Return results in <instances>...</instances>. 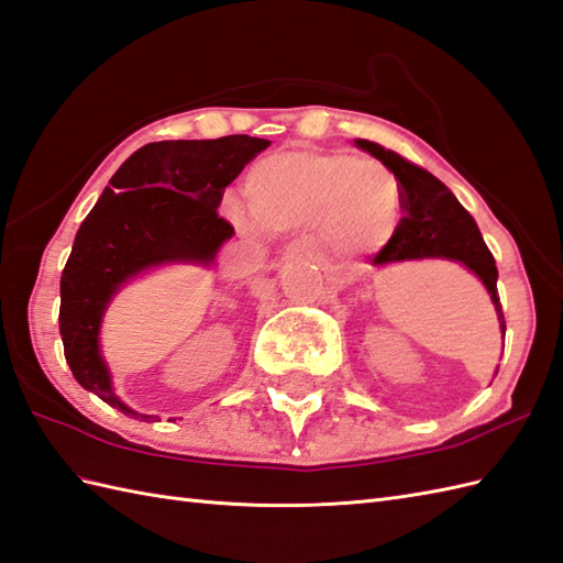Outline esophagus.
<instances>
[{"mask_svg":"<svg viewBox=\"0 0 563 563\" xmlns=\"http://www.w3.org/2000/svg\"><path fill=\"white\" fill-rule=\"evenodd\" d=\"M303 255H313V245L308 241H296L284 250V257H303Z\"/></svg>","mask_w":563,"mask_h":563,"instance_id":"1","label":"esophagus"}]
</instances>
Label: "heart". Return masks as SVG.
<instances>
[{
    "instance_id": "1",
    "label": "heart",
    "mask_w": 563,
    "mask_h": 563,
    "mask_svg": "<svg viewBox=\"0 0 563 563\" xmlns=\"http://www.w3.org/2000/svg\"><path fill=\"white\" fill-rule=\"evenodd\" d=\"M250 214L227 205L229 219L245 233H291L318 227L322 241L336 233L366 239L390 233L399 211V185L378 161H358L344 152L296 148L274 154L247 173Z\"/></svg>"
}]
</instances>
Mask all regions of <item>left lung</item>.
Wrapping results in <instances>:
<instances>
[{"instance_id":"8db88e82","label":"left lung","mask_w":563,"mask_h":563,"mask_svg":"<svg viewBox=\"0 0 563 563\" xmlns=\"http://www.w3.org/2000/svg\"><path fill=\"white\" fill-rule=\"evenodd\" d=\"M356 146L376 156L385 168L393 170L399 185V207L405 211L393 239L383 245L373 265H390V262L421 257H445L462 262L484 282L496 306L501 334H506L504 308L501 301H498L496 289V262L482 239L477 223L470 217V211L429 170L411 164V161L390 152V148H383L376 142L356 140Z\"/></svg>"}]
</instances>
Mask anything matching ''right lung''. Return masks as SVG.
Instances as JSON below:
<instances>
[{
  "label": "right lung",
  "instance_id": "obj_1",
  "mask_svg": "<svg viewBox=\"0 0 563 563\" xmlns=\"http://www.w3.org/2000/svg\"><path fill=\"white\" fill-rule=\"evenodd\" d=\"M267 146L247 134L146 144L118 168L79 227L59 282L62 344L79 385L122 415L156 419L136 415L112 390L98 344L103 310L144 269L168 262L211 265L233 235L217 211L223 190Z\"/></svg>",
  "mask_w": 563,
  "mask_h": 563
}]
</instances>
